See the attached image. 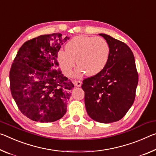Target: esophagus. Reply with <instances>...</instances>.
I'll list each match as a JSON object with an SVG mask.
<instances>
[{"mask_svg":"<svg viewBox=\"0 0 156 156\" xmlns=\"http://www.w3.org/2000/svg\"><path fill=\"white\" fill-rule=\"evenodd\" d=\"M74 84H75V86H76V87H80L81 86V82L80 81H74Z\"/></svg>","mask_w":156,"mask_h":156,"instance_id":"obj_1","label":"esophagus"}]
</instances>
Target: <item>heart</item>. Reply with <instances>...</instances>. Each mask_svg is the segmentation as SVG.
Returning <instances> with one entry per match:
<instances>
[{
	"label": "heart",
	"mask_w": 156,
	"mask_h": 156,
	"mask_svg": "<svg viewBox=\"0 0 156 156\" xmlns=\"http://www.w3.org/2000/svg\"><path fill=\"white\" fill-rule=\"evenodd\" d=\"M108 42L101 37L77 36L69 41L66 45V51L59 50L57 61L63 73L71 76L76 64V78H81L86 73L95 76L101 73L108 63L110 57Z\"/></svg>",
	"instance_id": "heart-1"
}]
</instances>
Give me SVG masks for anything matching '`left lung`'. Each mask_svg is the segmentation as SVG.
Returning a JSON list of instances; mask_svg holds the SVG:
<instances>
[{"label":"left lung","instance_id":"left-lung-1","mask_svg":"<svg viewBox=\"0 0 156 156\" xmlns=\"http://www.w3.org/2000/svg\"><path fill=\"white\" fill-rule=\"evenodd\" d=\"M110 57L104 70L83 81L86 109L90 118L100 123L119 121L134 102L138 83L133 53L126 43L106 34Z\"/></svg>","mask_w":156,"mask_h":156}]
</instances>
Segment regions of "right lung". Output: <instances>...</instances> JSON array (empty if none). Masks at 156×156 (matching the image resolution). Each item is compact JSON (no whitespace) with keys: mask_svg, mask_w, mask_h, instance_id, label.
Instances as JSON below:
<instances>
[{"mask_svg":"<svg viewBox=\"0 0 156 156\" xmlns=\"http://www.w3.org/2000/svg\"><path fill=\"white\" fill-rule=\"evenodd\" d=\"M69 39L53 33L27 41L12 63V95L21 113L33 121L55 122L66 113L74 85L58 68L57 57Z\"/></svg>","mask_w":156,"mask_h":156,"instance_id":"1","label":"right lung"}]
</instances>
